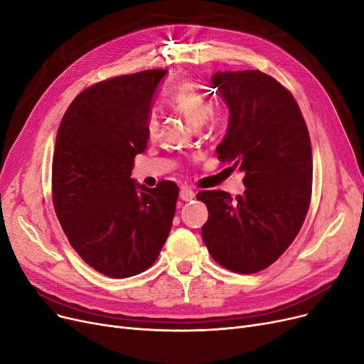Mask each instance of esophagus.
Returning <instances> with one entry per match:
<instances>
[{"instance_id": "obj_1", "label": "esophagus", "mask_w": 364, "mask_h": 364, "mask_svg": "<svg viewBox=\"0 0 364 364\" xmlns=\"http://www.w3.org/2000/svg\"><path fill=\"white\" fill-rule=\"evenodd\" d=\"M180 198H181V200H184V202H188V200L195 199V192L192 190V187H188V186L181 187V190H180Z\"/></svg>"}]
</instances>
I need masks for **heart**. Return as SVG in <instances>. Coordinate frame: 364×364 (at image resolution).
Segmentation results:
<instances>
[{"instance_id": "b5f03b06", "label": "heart", "mask_w": 364, "mask_h": 364, "mask_svg": "<svg viewBox=\"0 0 364 364\" xmlns=\"http://www.w3.org/2000/svg\"><path fill=\"white\" fill-rule=\"evenodd\" d=\"M165 105L177 112L178 114L195 128H200L203 124H208L215 119V112L209 95L200 90L193 82H181L168 92ZM158 117L155 113H149L146 118V129L153 136L158 129Z\"/></svg>"}]
</instances>
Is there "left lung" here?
<instances>
[{
  "label": "left lung",
  "mask_w": 364,
  "mask_h": 364,
  "mask_svg": "<svg viewBox=\"0 0 364 364\" xmlns=\"http://www.w3.org/2000/svg\"><path fill=\"white\" fill-rule=\"evenodd\" d=\"M213 84L230 109L218 159L245 172L243 195L203 190L202 239L224 269L258 273L294 242L309 213L313 153L292 92L261 70L217 72Z\"/></svg>",
  "instance_id": "8db88e82"
}]
</instances>
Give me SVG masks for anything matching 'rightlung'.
Here are the masks:
<instances>
[{"instance_id":"right-lung-1","label":"right lung","mask_w":364,"mask_h":364,"mask_svg":"<svg viewBox=\"0 0 364 364\" xmlns=\"http://www.w3.org/2000/svg\"><path fill=\"white\" fill-rule=\"evenodd\" d=\"M165 69L113 76L80 92L57 131L51 196L76 251L107 277L143 273L161 254L176 215L178 187L131 178L147 147L146 118Z\"/></svg>"}]
</instances>
